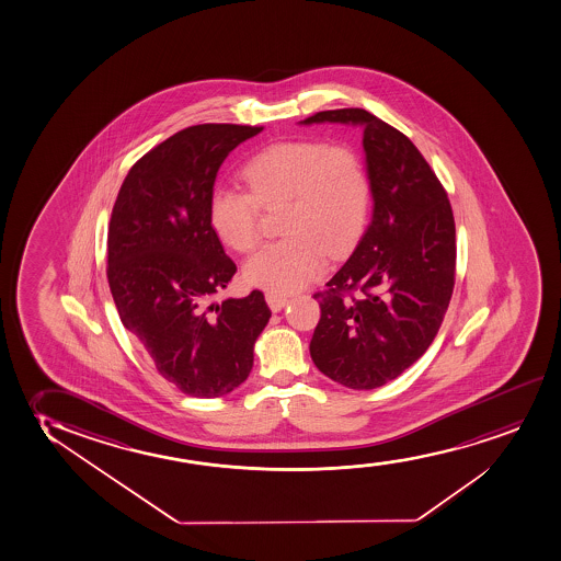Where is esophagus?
I'll use <instances>...</instances> for the list:
<instances>
[{
  "mask_svg": "<svg viewBox=\"0 0 561 561\" xmlns=\"http://www.w3.org/2000/svg\"><path fill=\"white\" fill-rule=\"evenodd\" d=\"M266 302H268L272 312H282L285 306L289 305V299L277 293H266Z\"/></svg>",
  "mask_w": 561,
  "mask_h": 561,
  "instance_id": "esophagus-1",
  "label": "esophagus"
}]
</instances>
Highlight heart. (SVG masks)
<instances>
[{"mask_svg": "<svg viewBox=\"0 0 561 561\" xmlns=\"http://www.w3.org/2000/svg\"><path fill=\"white\" fill-rule=\"evenodd\" d=\"M249 192L219 186L209 220L220 241L240 253L261 238V207L285 204V240L264 245L243 266L249 284L289 295L323 276L325 255H344L364 230L369 179L359 153L323 140H285L255 153L243 168Z\"/></svg>", "mask_w": 561, "mask_h": 561, "instance_id": "obj_1", "label": "heart"}]
</instances>
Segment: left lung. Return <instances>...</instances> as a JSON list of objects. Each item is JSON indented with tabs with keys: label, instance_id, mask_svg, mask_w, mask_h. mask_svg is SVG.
<instances>
[{
	"label": "left lung",
	"instance_id": "1",
	"mask_svg": "<svg viewBox=\"0 0 561 561\" xmlns=\"http://www.w3.org/2000/svg\"><path fill=\"white\" fill-rule=\"evenodd\" d=\"M299 124L364 131L371 222L328 291L313 295L321 318L310 356L339 385L373 390L415 364L444 321L457 259L451 204L416 146L367 110H325ZM350 290L357 300H343Z\"/></svg>",
	"mask_w": 561,
	"mask_h": 561
}]
</instances>
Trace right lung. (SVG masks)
Masks as SVG:
<instances>
[{
	"label": "right lung",
	"mask_w": 561,
	"mask_h": 561,
	"mask_svg": "<svg viewBox=\"0 0 561 561\" xmlns=\"http://www.w3.org/2000/svg\"><path fill=\"white\" fill-rule=\"evenodd\" d=\"M251 125H194L125 176L108 228V284L119 320L163 379L220 398L248 379L268 323L261 291L211 302L236 274L209 220L215 179Z\"/></svg>",
	"instance_id": "1"
}]
</instances>
